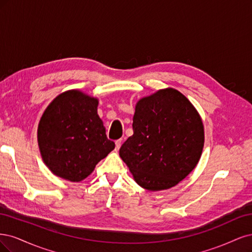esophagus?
Masks as SVG:
<instances>
[{"instance_id": "obj_1", "label": "esophagus", "mask_w": 252, "mask_h": 252, "mask_svg": "<svg viewBox=\"0 0 252 252\" xmlns=\"http://www.w3.org/2000/svg\"><path fill=\"white\" fill-rule=\"evenodd\" d=\"M121 142H123V140L121 139H118L115 141V144H116V150H119L120 147H121Z\"/></svg>"}]
</instances>
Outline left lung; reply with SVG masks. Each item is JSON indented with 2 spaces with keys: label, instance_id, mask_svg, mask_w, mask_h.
Segmentation results:
<instances>
[{
  "label": "left lung",
  "instance_id": "8db88e82",
  "mask_svg": "<svg viewBox=\"0 0 252 252\" xmlns=\"http://www.w3.org/2000/svg\"><path fill=\"white\" fill-rule=\"evenodd\" d=\"M133 132L119 156L141 188H173L198 164L204 145L202 119L175 89L159 90L137 102Z\"/></svg>",
  "mask_w": 252,
  "mask_h": 252
}]
</instances>
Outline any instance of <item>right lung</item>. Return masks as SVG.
I'll return each instance as SVG.
<instances>
[{"mask_svg": "<svg viewBox=\"0 0 252 252\" xmlns=\"http://www.w3.org/2000/svg\"><path fill=\"white\" fill-rule=\"evenodd\" d=\"M97 105V98L69 90L45 110L37 127V142L45 164L54 175L71 182L82 181L114 150Z\"/></svg>", "mask_w": 252, "mask_h": 252, "instance_id": "obj_1", "label": "right lung"}]
</instances>
